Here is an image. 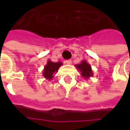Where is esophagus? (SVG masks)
Wrapping results in <instances>:
<instances>
[{
    "instance_id": "1",
    "label": "esophagus",
    "mask_w": 130,
    "mask_h": 130,
    "mask_svg": "<svg viewBox=\"0 0 130 130\" xmlns=\"http://www.w3.org/2000/svg\"><path fill=\"white\" fill-rule=\"evenodd\" d=\"M65 63L68 64V65H71L72 64V60H65Z\"/></svg>"
}]
</instances>
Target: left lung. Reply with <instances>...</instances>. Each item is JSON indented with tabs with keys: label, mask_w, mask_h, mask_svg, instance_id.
Masks as SVG:
<instances>
[{
	"label": "left lung",
	"mask_w": 130,
	"mask_h": 130,
	"mask_svg": "<svg viewBox=\"0 0 130 130\" xmlns=\"http://www.w3.org/2000/svg\"><path fill=\"white\" fill-rule=\"evenodd\" d=\"M75 67L78 70L80 71L81 75L85 79H88L93 76V72L91 68V65L87 62L86 60H82L79 64L75 65Z\"/></svg>",
	"instance_id": "left-lung-1"
}]
</instances>
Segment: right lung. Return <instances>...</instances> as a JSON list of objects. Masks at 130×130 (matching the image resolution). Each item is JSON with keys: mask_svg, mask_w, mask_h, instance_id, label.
Listing matches in <instances>:
<instances>
[{"mask_svg": "<svg viewBox=\"0 0 130 130\" xmlns=\"http://www.w3.org/2000/svg\"><path fill=\"white\" fill-rule=\"evenodd\" d=\"M62 65V63L61 62H54L51 60H48L43 70V76L46 79H48V81L52 80L53 77L55 76L54 74L58 71V69Z\"/></svg>", "mask_w": 130, "mask_h": 130, "instance_id": "right-lung-1", "label": "right lung"}]
</instances>
